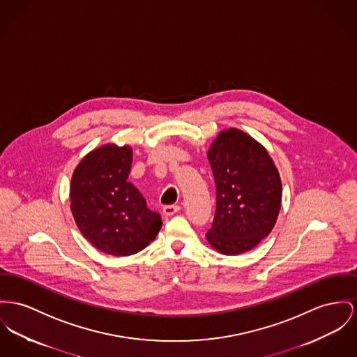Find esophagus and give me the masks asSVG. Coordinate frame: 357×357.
I'll use <instances>...</instances> for the list:
<instances>
[{
    "label": "esophagus",
    "mask_w": 357,
    "mask_h": 357,
    "mask_svg": "<svg viewBox=\"0 0 357 357\" xmlns=\"http://www.w3.org/2000/svg\"><path fill=\"white\" fill-rule=\"evenodd\" d=\"M162 211H164V215H167V216H172V215H174L176 213H178V211H180V206H177V204H173V206H165Z\"/></svg>",
    "instance_id": "esophagus-1"
}]
</instances>
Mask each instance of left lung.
<instances>
[{
	"label": "left lung",
	"mask_w": 357,
	"mask_h": 357,
	"mask_svg": "<svg viewBox=\"0 0 357 357\" xmlns=\"http://www.w3.org/2000/svg\"><path fill=\"white\" fill-rule=\"evenodd\" d=\"M216 208L210 245L222 255H241L260 243L278 219L282 181L261 144L237 128L222 131L208 153Z\"/></svg>",
	"instance_id": "left-lung-1"
}]
</instances>
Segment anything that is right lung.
<instances>
[{
	"label": "right lung",
	"mask_w": 357,
	"mask_h": 357,
	"mask_svg": "<svg viewBox=\"0 0 357 357\" xmlns=\"http://www.w3.org/2000/svg\"><path fill=\"white\" fill-rule=\"evenodd\" d=\"M132 162L128 146L105 144L89 153L73 173L70 200L74 220L98 250L130 256L158 234L161 215L127 181Z\"/></svg>",
	"instance_id": "right-lung-1"
}]
</instances>
